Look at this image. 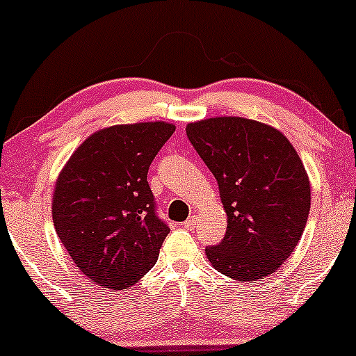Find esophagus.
I'll return each instance as SVG.
<instances>
[{
  "label": "esophagus",
  "mask_w": 356,
  "mask_h": 356,
  "mask_svg": "<svg viewBox=\"0 0 356 356\" xmlns=\"http://www.w3.org/2000/svg\"><path fill=\"white\" fill-rule=\"evenodd\" d=\"M182 225H184V229H187V230H194L195 227H197V219H195L194 216H192V217H189V219H187L186 222H184Z\"/></svg>",
  "instance_id": "obj_1"
}]
</instances>
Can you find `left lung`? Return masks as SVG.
<instances>
[{"label":"left lung","instance_id":"8db88e82","mask_svg":"<svg viewBox=\"0 0 356 356\" xmlns=\"http://www.w3.org/2000/svg\"><path fill=\"white\" fill-rule=\"evenodd\" d=\"M200 159L217 179L227 212L225 237L205 247L224 275L252 282L289 259L305 230L310 182L280 131L243 118H212L186 127Z\"/></svg>","mask_w":356,"mask_h":356}]
</instances>
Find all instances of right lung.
I'll use <instances>...</instances> for the list:
<instances>
[{"label":"right lung","instance_id":"right-lung-1","mask_svg":"<svg viewBox=\"0 0 356 356\" xmlns=\"http://www.w3.org/2000/svg\"><path fill=\"white\" fill-rule=\"evenodd\" d=\"M174 131L167 122L97 131L59 174L56 234L79 270L104 289L121 290L140 280L170 232L157 213L147 172Z\"/></svg>","mask_w":356,"mask_h":356}]
</instances>
